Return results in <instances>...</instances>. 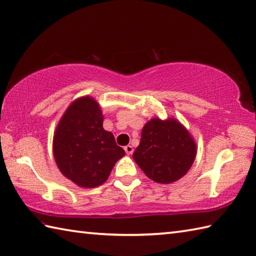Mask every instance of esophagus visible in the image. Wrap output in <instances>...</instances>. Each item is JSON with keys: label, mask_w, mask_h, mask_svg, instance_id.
<instances>
[{"label": "esophagus", "mask_w": 256, "mask_h": 256, "mask_svg": "<svg viewBox=\"0 0 256 256\" xmlns=\"http://www.w3.org/2000/svg\"><path fill=\"white\" fill-rule=\"evenodd\" d=\"M124 150H125V152H126V154H128V155H131L134 152V148L131 146V145H126V146L124 148Z\"/></svg>", "instance_id": "1"}]
</instances>
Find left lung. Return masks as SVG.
I'll use <instances>...</instances> for the list:
<instances>
[{
	"instance_id": "obj_1",
	"label": "left lung",
	"mask_w": 256,
	"mask_h": 256,
	"mask_svg": "<svg viewBox=\"0 0 256 256\" xmlns=\"http://www.w3.org/2000/svg\"><path fill=\"white\" fill-rule=\"evenodd\" d=\"M196 151L193 136L176 118H153L143 126L133 160L152 181L170 184L188 172Z\"/></svg>"
}]
</instances>
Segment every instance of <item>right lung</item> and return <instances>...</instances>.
<instances>
[{"mask_svg": "<svg viewBox=\"0 0 256 256\" xmlns=\"http://www.w3.org/2000/svg\"><path fill=\"white\" fill-rule=\"evenodd\" d=\"M103 113L92 96L68 105L53 136V155L65 178L80 188L100 186L125 155L114 135L103 128Z\"/></svg>", "mask_w": 256, "mask_h": 256, "instance_id": "add662e5", "label": "right lung"}]
</instances>
